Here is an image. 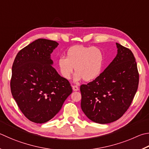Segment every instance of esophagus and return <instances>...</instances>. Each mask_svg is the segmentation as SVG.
<instances>
[{"instance_id": "obj_1", "label": "esophagus", "mask_w": 149, "mask_h": 149, "mask_svg": "<svg viewBox=\"0 0 149 149\" xmlns=\"http://www.w3.org/2000/svg\"><path fill=\"white\" fill-rule=\"evenodd\" d=\"M72 88L74 91H77L79 90V87L77 85H72Z\"/></svg>"}]
</instances>
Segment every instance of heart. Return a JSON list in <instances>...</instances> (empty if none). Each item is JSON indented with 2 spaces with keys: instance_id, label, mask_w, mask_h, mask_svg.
Here are the masks:
<instances>
[{
  "instance_id": "b5f03b06",
  "label": "heart",
  "mask_w": 149,
  "mask_h": 149,
  "mask_svg": "<svg viewBox=\"0 0 149 149\" xmlns=\"http://www.w3.org/2000/svg\"><path fill=\"white\" fill-rule=\"evenodd\" d=\"M104 64V53L100 49L79 45L70 47L67 51L66 57L61 56L58 59V66L63 77L70 79L75 69V81L83 78L85 81L95 79L100 75Z\"/></svg>"
}]
</instances>
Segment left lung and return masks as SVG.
I'll return each mask as SVG.
<instances>
[{
    "mask_svg": "<svg viewBox=\"0 0 149 149\" xmlns=\"http://www.w3.org/2000/svg\"><path fill=\"white\" fill-rule=\"evenodd\" d=\"M118 53L93 81L81 85V107L92 121L107 124L118 120L130 106L139 85V72L133 53L116 43Z\"/></svg>",
    "mask_w": 149,
    "mask_h": 149,
    "instance_id": "8db88e82",
    "label": "left lung"
}]
</instances>
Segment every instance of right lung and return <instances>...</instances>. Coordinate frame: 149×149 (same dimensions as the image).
<instances>
[{
    "mask_svg": "<svg viewBox=\"0 0 149 149\" xmlns=\"http://www.w3.org/2000/svg\"><path fill=\"white\" fill-rule=\"evenodd\" d=\"M55 41L38 39L19 51L12 65L10 88L23 114L35 123L51 120L61 110L72 88L51 66Z\"/></svg>",
    "mask_w": 149,
    "mask_h": 149,
    "instance_id": "add662e5",
    "label": "right lung"
}]
</instances>
